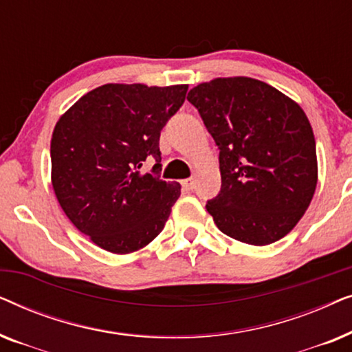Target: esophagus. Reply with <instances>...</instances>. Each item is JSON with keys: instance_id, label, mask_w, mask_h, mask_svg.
I'll list each match as a JSON object with an SVG mask.
<instances>
[{"instance_id": "34e87169", "label": "esophagus", "mask_w": 352, "mask_h": 352, "mask_svg": "<svg viewBox=\"0 0 352 352\" xmlns=\"http://www.w3.org/2000/svg\"><path fill=\"white\" fill-rule=\"evenodd\" d=\"M182 187H184V189H187V190L194 189V187H195V179H194V177H189V179L182 181Z\"/></svg>"}]
</instances>
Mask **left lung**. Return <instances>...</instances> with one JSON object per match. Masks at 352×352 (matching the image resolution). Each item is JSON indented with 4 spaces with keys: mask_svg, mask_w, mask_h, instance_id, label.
Returning a JSON list of instances; mask_svg holds the SVG:
<instances>
[{
    "mask_svg": "<svg viewBox=\"0 0 352 352\" xmlns=\"http://www.w3.org/2000/svg\"><path fill=\"white\" fill-rule=\"evenodd\" d=\"M187 100L219 148L221 190L206 204L218 229L258 247L285 237L317 186L316 139L302 109L247 76L201 83Z\"/></svg>",
    "mask_w": 352,
    "mask_h": 352,
    "instance_id": "obj_1",
    "label": "left lung"
}]
</instances>
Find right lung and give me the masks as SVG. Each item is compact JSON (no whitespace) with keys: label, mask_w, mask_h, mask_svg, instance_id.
Returning <instances> with one entry per match:
<instances>
[{"label":"right lung","mask_w":352,"mask_h":352,"mask_svg":"<svg viewBox=\"0 0 352 352\" xmlns=\"http://www.w3.org/2000/svg\"><path fill=\"white\" fill-rule=\"evenodd\" d=\"M187 88L109 83L80 98L56 123L52 187L67 218L98 247L126 254L165 228L181 186L160 179L158 142ZM151 157L156 165L142 173Z\"/></svg>","instance_id":"obj_1"}]
</instances>
